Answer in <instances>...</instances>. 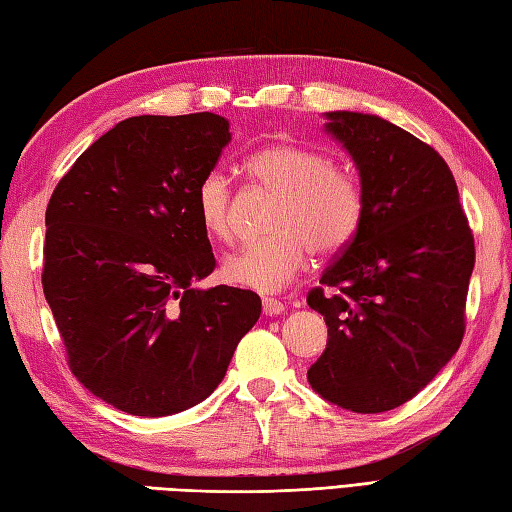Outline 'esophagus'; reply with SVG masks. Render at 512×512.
<instances>
[{
	"label": "esophagus",
	"instance_id": "34e87169",
	"mask_svg": "<svg viewBox=\"0 0 512 512\" xmlns=\"http://www.w3.org/2000/svg\"><path fill=\"white\" fill-rule=\"evenodd\" d=\"M262 308H264L266 317H275V314H281V312L286 310L284 303H281L279 299H273V297H266V299L262 301Z\"/></svg>",
	"mask_w": 512,
	"mask_h": 512
}]
</instances>
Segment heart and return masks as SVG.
Masks as SVG:
<instances>
[{
	"label": "heart",
	"mask_w": 512,
	"mask_h": 512,
	"mask_svg": "<svg viewBox=\"0 0 512 512\" xmlns=\"http://www.w3.org/2000/svg\"><path fill=\"white\" fill-rule=\"evenodd\" d=\"M246 169L262 187L279 195L270 220L275 235L235 250L222 262V275L235 286L277 292L308 264L310 248L334 255L352 242L363 220L361 184L321 149L273 143L257 149ZM204 233H231V187L220 171H209L193 195Z\"/></svg>",
	"instance_id": "1"
}]
</instances>
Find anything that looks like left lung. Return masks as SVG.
<instances>
[{"mask_svg": "<svg viewBox=\"0 0 512 512\" xmlns=\"http://www.w3.org/2000/svg\"><path fill=\"white\" fill-rule=\"evenodd\" d=\"M323 116L354 162L365 209L321 277L334 295H308L330 336L308 383L336 407L380 413L411 400L458 352L473 235L436 149L374 114Z\"/></svg>", "mask_w": 512, "mask_h": 512, "instance_id": "left-lung-1", "label": "left lung"}]
</instances>
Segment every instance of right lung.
Returning a JSON list of instances; mask_svg holds the SVG:
<instances>
[{"label": "right lung", "mask_w": 512, "mask_h": 512, "mask_svg": "<svg viewBox=\"0 0 512 512\" xmlns=\"http://www.w3.org/2000/svg\"><path fill=\"white\" fill-rule=\"evenodd\" d=\"M228 143L220 114L125 118L48 202L41 281L70 367L132 416L209 398L262 314L250 290L193 288L215 268L193 195Z\"/></svg>", "instance_id": "1"}]
</instances>
